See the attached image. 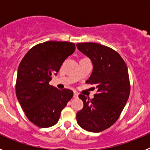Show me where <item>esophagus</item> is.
<instances>
[{"instance_id":"34e87169","label":"esophagus","mask_w":150,"mask_h":150,"mask_svg":"<svg viewBox=\"0 0 150 150\" xmlns=\"http://www.w3.org/2000/svg\"><path fill=\"white\" fill-rule=\"evenodd\" d=\"M74 98H78V93L76 92V91H74Z\"/></svg>"}]
</instances>
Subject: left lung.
<instances>
[{
  "mask_svg": "<svg viewBox=\"0 0 150 150\" xmlns=\"http://www.w3.org/2000/svg\"><path fill=\"white\" fill-rule=\"evenodd\" d=\"M76 46L92 62L93 71L86 83L95 85L97 89L93 99L79 95L83 107L76 113V121L86 131L103 132L117 121L128 99V67L120 54L108 46L95 43H77Z\"/></svg>",
  "mask_w": 150,
  "mask_h": 150,
  "instance_id": "left-lung-1",
  "label": "left lung"
}]
</instances>
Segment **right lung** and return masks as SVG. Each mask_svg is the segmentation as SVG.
<instances>
[{"label": "right lung", "mask_w": 150, "mask_h": 150, "mask_svg": "<svg viewBox=\"0 0 150 150\" xmlns=\"http://www.w3.org/2000/svg\"><path fill=\"white\" fill-rule=\"evenodd\" d=\"M75 49V43L46 41L33 46L18 65L17 98L29 121L40 128L56 124L74 95L71 90L58 89L50 85V81Z\"/></svg>", "instance_id": "right-lung-1"}]
</instances>
